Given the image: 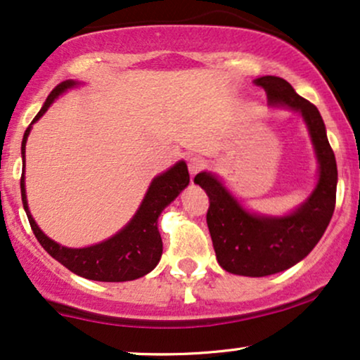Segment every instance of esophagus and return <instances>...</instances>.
Wrapping results in <instances>:
<instances>
[{
	"instance_id": "34e87169",
	"label": "esophagus",
	"mask_w": 360,
	"mask_h": 360,
	"mask_svg": "<svg viewBox=\"0 0 360 360\" xmlns=\"http://www.w3.org/2000/svg\"><path fill=\"white\" fill-rule=\"evenodd\" d=\"M188 167H189L191 176H195L198 172H201L204 167H206V161H204L202 158H191Z\"/></svg>"
}]
</instances>
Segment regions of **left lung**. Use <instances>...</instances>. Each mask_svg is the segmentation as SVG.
<instances>
[{
  "label": "left lung",
  "instance_id": "8db88e82",
  "mask_svg": "<svg viewBox=\"0 0 360 360\" xmlns=\"http://www.w3.org/2000/svg\"><path fill=\"white\" fill-rule=\"evenodd\" d=\"M254 83L266 89L271 104L302 112L319 159L316 191L290 216L261 217L244 211L224 186L207 172L195 176L194 183L209 195L206 219L219 266L233 274L262 277L292 267L319 243L334 214L338 165L319 109L277 76H262Z\"/></svg>",
  "mask_w": 360,
  "mask_h": 360
}]
</instances>
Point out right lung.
Listing matches in <instances>:
<instances>
[{"mask_svg":"<svg viewBox=\"0 0 360 360\" xmlns=\"http://www.w3.org/2000/svg\"><path fill=\"white\" fill-rule=\"evenodd\" d=\"M75 81H65L59 83L54 88L39 109V112L33 120L38 121L51 103L56 99L63 91H66L71 86H75ZM31 122V124H33ZM31 126L25 131L21 143V154L25 161V146L28 139ZM189 184V172L186 162H177L165 174L158 176L149 186V191L141 204L139 211L136 212L133 221L127 224L121 233L112 236L111 239L104 240L101 244L91 245L84 249H70L63 248L46 238L28 211V202H26L25 193V171L21 172V199L25 206L26 216H28L30 226L33 229V234L39 244L43 245L44 251L49 256L61 262L71 272L78 274L86 279L103 281V282H124L133 281L138 277L146 276L151 272L156 264L159 262L162 254V239L158 229V217L171 201H174L176 195Z\"/></svg>","mask_w":360,"mask_h":360,"instance_id":"add662e5","label":"right lung"}]
</instances>
